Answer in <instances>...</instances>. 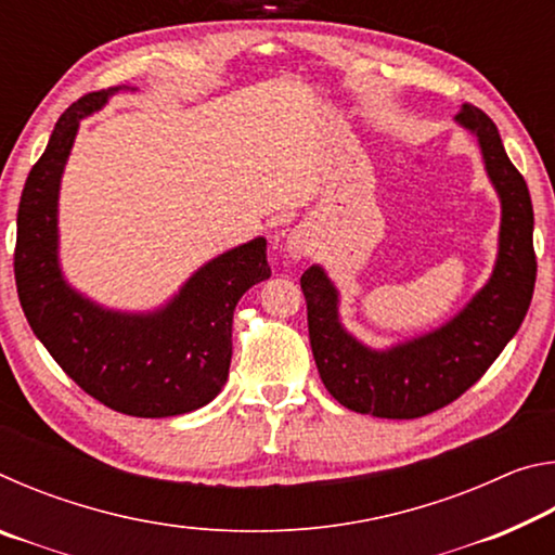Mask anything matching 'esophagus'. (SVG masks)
I'll return each instance as SVG.
<instances>
[{
  "label": "esophagus",
  "mask_w": 555,
  "mask_h": 555,
  "mask_svg": "<svg viewBox=\"0 0 555 555\" xmlns=\"http://www.w3.org/2000/svg\"><path fill=\"white\" fill-rule=\"evenodd\" d=\"M286 249L291 251V257H296V259H300L306 255V244L300 242L298 237H288V244H286Z\"/></svg>",
  "instance_id": "esophagus-1"
}]
</instances>
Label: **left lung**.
<instances>
[{
    "mask_svg": "<svg viewBox=\"0 0 555 555\" xmlns=\"http://www.w3.org/2000/svg\"><path fill=\"white\" fill-rule=\"evenodd\" d=\"M457 121L480 139L487 173L502 198L500 259L490 284L463 313L426 337L372 352L337 323V294L323 269L311 267L300 276L318 372L325 389L350 411L418 418L448 406L490 370L531 306L537 251L529 188L482 109L463 105Z\"/></svg>",
    "mask_w": 555,
    "mask_h": 555,
    "instance_id": "1",
    "label": "left lung"
}]
</instances>
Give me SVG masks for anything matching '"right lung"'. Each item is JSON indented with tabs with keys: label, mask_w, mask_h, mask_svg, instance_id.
I'll return each mask as SVG.
<instances>
[{
	"label": "right lung",
	"mask_w": 555,
	"mask_h": 555,
	"mask_svg": "<svg viewBox=\"0 0 555 555\" xmlns=\"http://www.w3.org/2000/svg\"><path fill=\"white\" fill-rule=\"evenodd\" d=\"M107 95L88 92L63 112L26 178L16 212V294L36 337L92 399L127 416H178L205 406L228 382L234 306L271 276L267 240L212 259L154 315L102 311L65 286L55 259L59 183L78 121Z\"/></svg>",
	"instance_id": "add662e5"
}]
</instances>
